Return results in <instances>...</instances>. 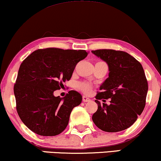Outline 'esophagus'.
Listing matches in <instances>:
<instances>
[{
  "label": "esophagus",
  "instance_id": "obj_1",
  "mask_svg": "<svg viewBox=\"0 0 161 161\" xmlns=\"http://www.w3.org/2000/svg\"><path fill=\"white\" fill-rule=\"evenodd\" d=\"M82 100H83V102H90V98H88L87 96H84L82 97Z\"/></svg>",
  "mask_w": 161,
  "mask_h": 161
}]
</instances>
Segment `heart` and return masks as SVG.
<instances>
[{
  "label": "heart",
  "mask_w": 161,
  "mask_h": 161,
  "mask_svg": "<svg viewBox=\"0 0 161 161\" xmlns=\"http://www.w3.org/2000/svg\"><path fill=\"white\" fill-rule=\"evenodd\" d=\"M98 62H102V61H98ZM78 89L80 90L81 92L84 93H90L91 91V86L90 84H86V83H80V84H78Z\"/></svg>",
  "instance_id": "obj_1"
}]
</instances>
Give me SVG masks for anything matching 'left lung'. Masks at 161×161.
<instances>
[{
    "label": "left lung",
    "mask_w": 161,
    "mask_h": 161,
    "mask_svg": "<svg viewBox=\"0 0 161 161\" xmlns=\"http://www.w3.org/2000/svg\"><path fill=\"white\" fill-rule=\"evenodd\" d=\"M92 52L108 63L110 71L96 96L98 110L92 115L93 122L106 132L125 130L136 122L146 106L148 86L143 68L125 51L98 49ZM108 98L109 105H101L98 101Z\"/></svg>",
    "instance_id": "1"
}]
</instances>
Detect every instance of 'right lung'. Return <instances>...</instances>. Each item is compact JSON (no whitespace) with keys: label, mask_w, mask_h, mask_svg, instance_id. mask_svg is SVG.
<instances>
[{"label":"right lung","mask_w":161,"mask_h":161,"mask_svg":"<svg viewBox=\"0 0 161 161\" xmlns=\"http://www.w3.org/2000/svg\"><path fill=\"white\" fill-rule=\"evenodd\" d=\"M88 53L48 47L36 50L24 59L13 90L18 114L30 130L41 136H56L65 130L82 96L71 90L62 98L53 92L70 80L77 63Z\"/></svg>","instance_id":"obj_1"}]
</instances>
